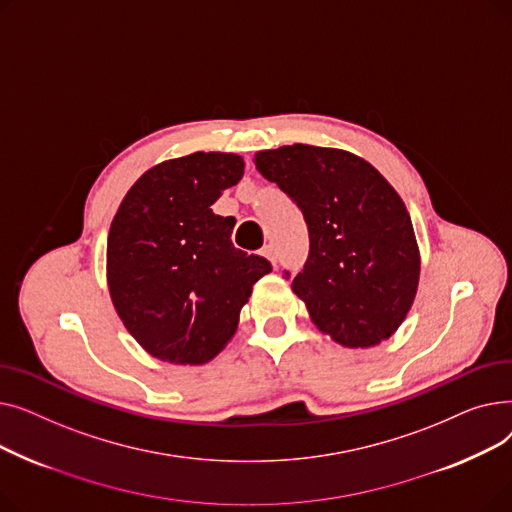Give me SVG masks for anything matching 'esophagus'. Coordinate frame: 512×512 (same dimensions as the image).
Wrapping results in <instances>:
<instances>
[{
  "label": "esophagus",
  "mask_w": 512,
  "mask_h": 512,
  "mask_svg": "<svg viewBox=\"0 0 512 512\" xmlns=\"http://www.w3.org/2000/svg\"><path fill=\"white\" fill-rule=\"evenodd\" d=\"M261 253H263L265 259L272 261V265H276V249H274V245H265Z\"/></svg>",
  "instance_id": "34e87169"
}]
</instances>
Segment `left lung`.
Here are the masks:
<instances>
[{"mask_svg":"<svg viewBox=\"0 0 512 512\" xmlns=\"http://www.w3.org/2000/svg\"><path fill=\"white\" fill-rule=\"evenodd\" d=\"M255 166L303 211L309 257L292 290L313 324L348 348L388 340L415 301L421 265L390 182L353 153L301 143L259 151Z\"/></svg>","mask_w":512,"mask_h":512,"instance_id":"1","label":"left lung"}]
</instances>
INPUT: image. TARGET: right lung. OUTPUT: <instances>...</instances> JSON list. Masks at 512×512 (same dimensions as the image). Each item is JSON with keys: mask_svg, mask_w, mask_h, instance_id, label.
<instances>
[{"mask_svg": "<svg viewBox=\"0 0 512 512\" xmlns=\"http://www.w3.org/2000/svg\"><path fill=\"white\" fill-rule=\"evenodd\" d=\"M245 174L236 153H191L147 170L107 234V286L145 351L203 365L234 336L253 284L272 263L232 245L234 218L211 205Z\"/></svg>", "mask_w": 512, "mask_h": 512, "instance_id": "add662e5", "label": "right lung"}]
</instances>
